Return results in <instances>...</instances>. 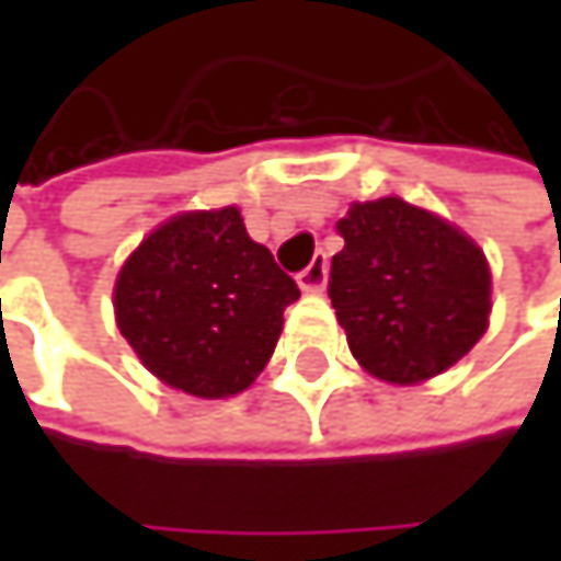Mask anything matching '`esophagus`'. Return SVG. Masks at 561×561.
<instances>
[{
    "label": "esophagus",
    "instance_id": "obj_1",
    "mask_svg": "<svg viewBox=\"0 0 561 561\" xmlns=\"http://www.w3.org/2000/svg\"><path fill=\"white\" fill-rule=\"evenodd\" d=\"M295 282H298V288L308 291V295L324 291V282H328V256H324V253H314V260L295 276Z\"/></svg>",
    "mask_w": 561,
    "mask_h": 561
}]
</instances>
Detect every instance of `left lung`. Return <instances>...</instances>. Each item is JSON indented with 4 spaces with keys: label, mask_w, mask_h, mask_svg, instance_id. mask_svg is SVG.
Segmentation results:
<instances>
[{
    "label": "left lung",
    "mask_w": 561,
    "mask_h": 561,
    "mask_svg": "<svg viewBox=\"0 0 561 561\" xmlns=\"http://www.w3.org/2000/svg\"><path fill=\"white\" fill-rule=\"evenodd\" d=\"M344 250L328 295L357 364L387 383H422L458 364L488 331L491 270L448 220L380 197L337 220Z\"/></svg>",
    "instance_id": "left-lung-1"
}]
</instances>
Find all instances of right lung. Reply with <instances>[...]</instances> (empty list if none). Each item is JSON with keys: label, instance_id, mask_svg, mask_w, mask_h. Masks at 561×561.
Returning a JSON list of instances; mask_svg holds the SVG:
<instances>
[{"label": "right lung", "instance_id": "1", "mask_svg": "<svg viewBox=\"0 0 561 561\" xmlns=\"http://www.w3.org/2000/svg\"><path fill=\"white\" fill-rule=\"evenodd\" d=\"M298 285L253 243L237 207L187 210L123 263L116 324L139 360L174 390L224 399L270 364Z\"/></svg>", "mask_w": 561, "mask_h": 561}]
</instances>
